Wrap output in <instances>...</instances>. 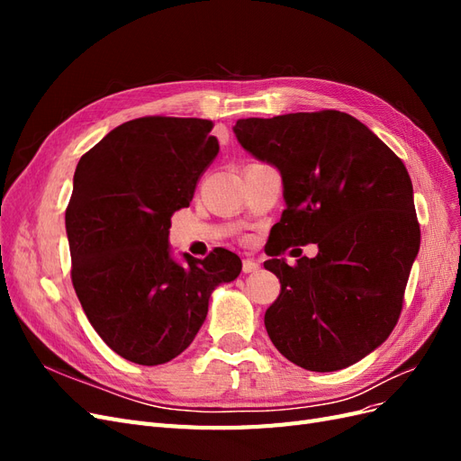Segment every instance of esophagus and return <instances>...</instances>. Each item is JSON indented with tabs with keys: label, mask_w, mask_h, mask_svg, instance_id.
I'll return each instance as SVG.
<instances>
[{
	"label": "esophagus",
	"mask_w": 461,
	"mask_h": 461,
	"mask_svg": "<svg viewBox=\"0 0 461 461\" xmlns=\"http://www.w3.org/2000/svg\"><path fill=\"white\" fill-rule=\"evenodd\" d=\"M259 269V263L256 259H244L242 261V271L244 273H254Z\"/></svg>",
	"instance_id": "esophagus-1"
}]
</instances>
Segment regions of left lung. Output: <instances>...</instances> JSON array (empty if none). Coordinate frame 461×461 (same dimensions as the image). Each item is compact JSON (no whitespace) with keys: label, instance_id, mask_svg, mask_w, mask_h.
<instances>
[{"label":"left lung","instance_id":"left-lung-1","mask_svg":"<svg viewBox=\"0 0 461 461\" xmlns=\"http://www.w3.org/2000/svg\"><path fill=\"white\" fill-rule=\"evenodd\" d=\"M232 131L283 176L286 209L263 263L281 281L265 312L271 342L308 371L356 364L396 327L420 252L408 169L364 122L334 109L239 119ZM305 243L318 244L315 258H276Z\"/></svg>","mask_w":461,"mask_h":461}]
</instances>
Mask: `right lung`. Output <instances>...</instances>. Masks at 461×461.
<instances>
[{"mask_svg":"<svg viewBox=\"0 0 461 461\" xmlns=\"http://www.w3.org/2000/svg\"><path fill=\"white\" fill-rule=\"evenodd\" d=\"M207 119L140 117L80 158L65 212L71 278L90 325L121 357L161 366L183 354L212 292L242 271L215 248L203 259L171 256V215L188 207L219 153Z\"/></svg>","mask_w":461,"mask_h":461,"instance_id":"right-lung-1","label":"right lung"}]
</instances>
